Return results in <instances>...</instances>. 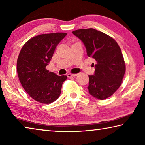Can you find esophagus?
I'll list each match as a JSON object with an SVG mask.
<instances>
[{
    "instance_id": "esophagus-1",
    "label": "esophagus",
    "mask_w": 145,
    "mask_h": 145,
    "mask_svg": "<svg viewBox=\"0 0 145 145\" xmlns=\"http://www.w3.org/2000/svg\"><path fill=\"white\" fill-rule=\"evenodd\" d=\"M77 75V74H73V73H68L67 77H75Z\"/></svg>"
}]
</instances>
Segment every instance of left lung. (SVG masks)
Segmentation results:
<instances>
[{
	"instance_id": "8db88e82",
	"label": "left lung",
	"mask_w": 145,
	"mask_h": 145,
	"mask_svg": "<svg viewBox=\"0 0 145 145\" xmlns=\"http://www.w3.org/2000/svg\"><path fill=\"white\" fill-rule=\"evenodd\" d=\"M72 33L84 43L88 57L96 61L94 74L88 75L89 93L99 100L111 97L120 86L125 72L119 45L111 36L92 28L78 29Z\"/></svg>"
}]
</instances>
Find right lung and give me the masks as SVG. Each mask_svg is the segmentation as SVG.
Wrapping results in <instances>:
<instances>
[{
	"mask_svg": "<svg viewBox=\"0 0 145 145\" xmlns=\"http://www.w3.org/2000/svg\"><path fill=\"white\" fill-rule=\"evenodd\" d=\"M67 33L43 34L32 38L24 44L17 60V73L22 86L32 99L50 104L60 96L67 75L59 76L46 67L56 46Z\"/></svg>",
	"mask_w": 145,
	"mask_h": 145,
	"instance_id": "right-lung-1",
	"label": "right lung"
}]
</instances>
